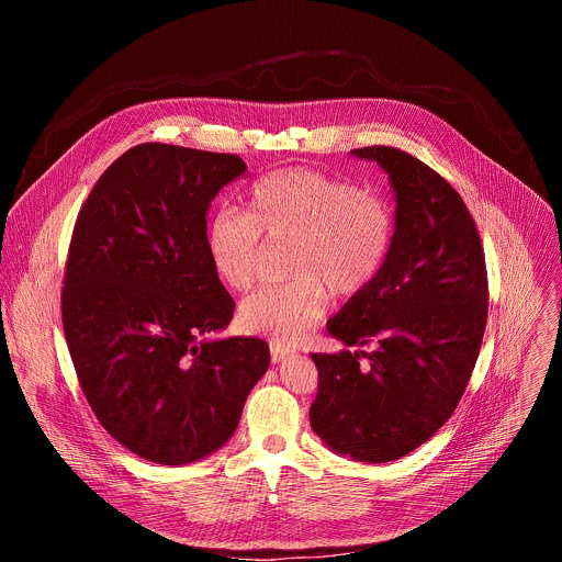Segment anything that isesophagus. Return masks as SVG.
Listing matches in <instances>:
<instances>
[{
  "label": "esophagus",
  "instance_id": "34e87169",
  "mask_svg": "<svg viewBox=\"0 0 562 562\" xmlns=\"http://www.w3.org/2000/svg\"><path fill=\"white\" fill-rule=\"evenodd\" d=\"M269 347H271V360H273V362H282V360H286V358L293 353L289 347H284V345L276 342V340H273Z\"/></svg>",
  "mask_w": 562,
  "mask_h": 562
}]
</instances>
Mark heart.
Returning <instances> with one entry per match:
<instances>
[{"instance_id":"obj_1","label":"heart","mask_w":562,"mask_h":562,"mask_svg":"<svg viewBox=\"0 0 562 562\" xmlns=\"http://www.w3.org/2000/svg\"><path fill=\"white\" fill-rule=\"evenodd\" d=\"M262 235L293 239V280L251 293L239 319L254 334L293 345L323 317L327 291L353 297L380 276L393 243V215L384 200L349 180L302 167L269 173L249 189L247 213L217 209L206 220V256L228 289L247 291L258 280Z\"/></svg>"}]
</instances>
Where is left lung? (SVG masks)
I'll list each match as a JSON object with an SVG mask.
<instances>
[{"mask_svg": "<svg viewBox=\"0 0 562 562\" xmlns=\"http://www.w3.org/2000/svg\"><path fill=\"white\" fill-rule=\"evenodd\" d=\"M349 155L386 173L393 243L380 276L327 323L356 351L311 353L319 382L308 418L331 451L380 464L418 449L456 412L490 293L475 224L447 180L391 146ZM364 344L376 349L362 352Z\"/></svg>", "mask_w": 562, "mask_h": 562, "instance_id": "obj_1", "label": "left lung"}]
</instances>
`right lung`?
Segmentation results:
<instances>
[{"instance_id": "obj_1", "label": "right lung", "mask_w": 562, "mask_h": 562, "mask_svg": "<svg viewBox=\"0 0 562 562\" xmlns=\"http://www.w3.org/2000/svg\"><path fill=\"white\" fill-rule=\"evenodd\" d=\"M245 171L237 155L139 144L75 222L61 323L79 384L102 427L157 464L224 447L271 362L260 338L211 336L235 302L206 256V213Z\"/></svg>"}]
</instances>
